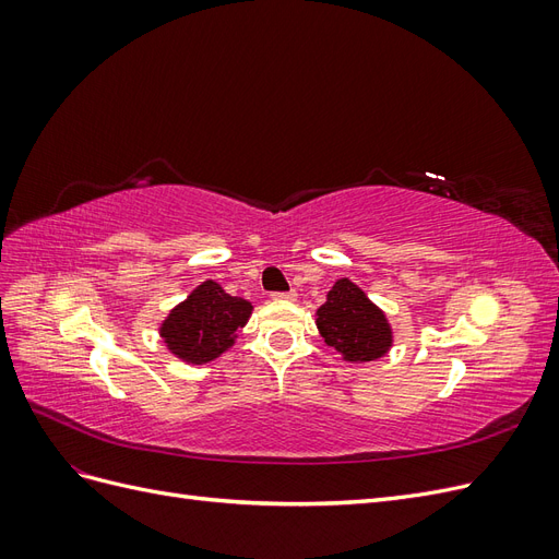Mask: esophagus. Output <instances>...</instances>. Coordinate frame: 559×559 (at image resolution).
<instances>
[{
  "instance_id": "obj_1",
  "label": "esophagus",
  "mask_w": 559,
  "mask_h": 559,
  "mask_svg": "<svg viewBox=\"0 0 559 559\" xmlns=\"http://www.w3.org/2000/svg\"><path fill=\"white\" fill-rule=\"evenodd\" d=\"M273 300H286V302H294L296 300V292H284V294H273Z\"/></svg>"
}]
</instances>
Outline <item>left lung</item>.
I'll return each instance as SVG.
<instances>
[{"label":"left lung","mask_w":559,"mask_h":559,"mask_svg":"<svg viewBox=\"0 0 559 559\" xmlns=\"http://www.w3.org/2000/svg\"><path fill=\"white\" fill-rule=\"evenodd\" d=\"M317 331L347 364H368L386 357L394 347V329L386 312L349 277L335 280L326 302L314 312Z\"/></svg>","instance_id":"8db88e82"}]
</instances>
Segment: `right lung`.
Returning a JSON list of instances; mask_svg holds the SVG:
<instances>
[{
	"label": "right lung",
	"instance_id": "add662e5",
	"mask_svg": "<svg viewBox=\"0 0 559 559\" xmlns=\"http://www.w3.org/2000/svg\"><path fill=\"white\" fill-rule=\"evenodd\" d=\"M251 312L249 300L230 296L218 282L205 280L167 312L158 335L173 357L202 366L235 345Z\"/></svg>",
	"mask_w": 559,
	"mask_h": 559
}]
</instances>
